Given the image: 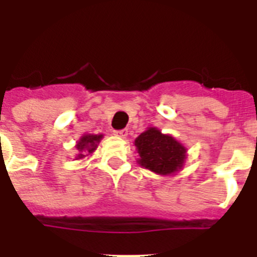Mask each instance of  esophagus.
Returning a JSON list of instances; mask_svg holds the SVG:
<instances>
[{"instance_id": "1", "label": "esophagus", "mask_w": 257, "mask_h": 257, "mask_svg": "<svg viewBox=\"0 0 257 257\" xmlns=\"http://www.w3.org/2000/svg\"><path fill=\"white\" fill-rule=\"evenodd\" d=\"M127 133H128V131L127 130H119V131H115L114 133V135H117V136H119V138H126L127 136Z\"/></svg>"}]
</instances>
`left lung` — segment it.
<instances>
[{
  "mask_svg": "<svg viewBox=\"0 0 257 257\" xmlns=\"http://www.w3.org/2000/svg\"><path fill=\"white\" fill-rule=\"evenodd\" d=\"M138 163L157 175H175L187 160L185 145L172 135L162 134L157 127H148L135 139Z\"/></svg>",
  "mask_w": 257,
  "mask_h": 257,
  "instance_id": "8db88e82",
  "label": "left lung"
}]
</instances>
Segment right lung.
<instances>
[{
    "instance_id": "right-lung-1",
    "label": "right lung",
    "mask_w": 257,
    "mask_h": 257,
    "mask_svg": "<svg viewBox=\"0 0 257 257\" xmlns=\"http://www.w3.org/2000/svg\"><path fill=\"white\" fill-rule=\"evenodd\" d=\"M103 138V134H97V135H95V134H85L83 136H81V139L76 144V149L78 152L76 154V160H83V158L94 153Z\"/></svg>"
}]
</instances>
